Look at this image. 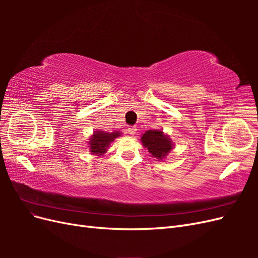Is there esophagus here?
I'll use <instances>...</instances> for the list:
<instances>
[{
	"label": "esophagus",
	"mask_w": 258,
	"mask_h": 258,
	"mask_svg": "<svg viewBox=\"0 0 258 258\" xmlns=\"http://www.w3.org/2000/svg\"><path fill=\"white\" fill-rule=\"evenodd\" d=\"M127 131H128V134H129V135L134 136V135H136V134H137V128H136V127H129Z\"/></svg>",
	"instance_id": "obj_1"
}]
</instances>
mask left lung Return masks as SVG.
<instances>
[{
    "instance_id": "8db88e82",
    "label": "left lung",
    "mask_w": 258,
    "mask_h": 258,
    "mask_svg": "<svg viewBox=\"0 0 258 258\" xmlns=\"http://www.w3.org/2000/svg\"><path fill=\"white\" fill-rule=\"evenodd\" d=\"M141 141L154 157L161 159L172 148L170 140L159 130H148L142 136Z\"/></svg>"
}]
</instances>
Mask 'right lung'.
I'll list each match as a JSON object with an SVG mask.
<instances>
[{
  "label": "right lung",
  "instance_id": "obj_1",
  "mask_svg": "<svg viewBox=\"0 0 258 258\" xmlns=\"http://www.w3.org/2000/svg\"><path fill=\"white\" fill-rule=\"evenodd\" d=\"M120 134L118 131H114L112 134H108V132L104 131H97L93 137L91 138L90 141V151L93 154H103L105 153L106 148L110 145L114 139L119 137Z\"/></svg>",
  "mask_w": 258,
  "mask_h": 258
}]
</instances>
